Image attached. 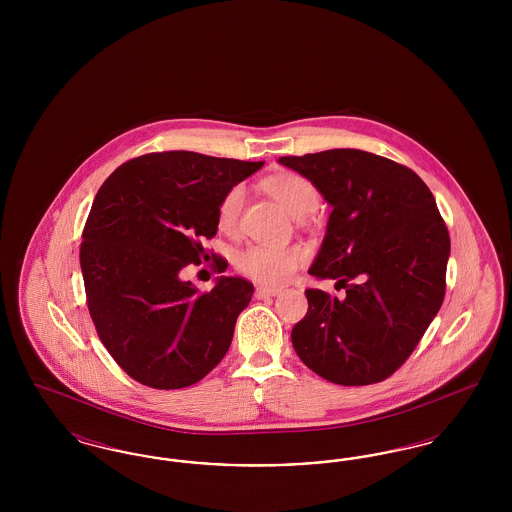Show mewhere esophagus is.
I'll use <instances>...</instances> for the list:
<instances>
[{
	"label": "esophagus",
	"mask_w": 512,
	"mask_h": 512,
	"mask_svg": "<svg viewBox=\"0 0 512 512\" xmlns=\"http://www.w3.org/2000/svg\"><path fill=\"white\" fill-rule=\"evenodd\" d=\"M282 288H268V286H257L255 288V297H274V295H280Z\"/></svg>",
	"instance_id": "34e87169"
}]
</instances>
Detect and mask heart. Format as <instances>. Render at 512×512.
<instances>
[{"mask_svg":"<svg viewBox=\"0 0 512 512\" xmlns=\"http://www.w3.org/2000/svg\"><path fill=\"white\" fill-rule=\"evenodd\" d=\"M265 190L292 215L293 219H305L317 211V188L301 174L280 172L268 176L265 180ZM244 199L245 188L242 184L228 188L226 194L220 197L217 207L219 230L230 234L238 228ZM307 257L309 253L303 245L278 247L253 244L238 253L236 267L240 268L245 276L261 284L280 286L292 278L293 272L307 261Z\"/></svg>","mask_w":512,"mask_h":512,"instance_id":"b5f03b06","label":"heart"}]
</instances>
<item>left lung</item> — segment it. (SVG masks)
I'll list each match as a JSON object with an SVG mask.
<instances>
[{"label":"left lung","mask_w":512,"mask_h":512,"mask_svg":"<svg viewBox=\"0 0 512 512\" xmlns=\"http://www.w3.org/2000/svg\"><path fill=\"white\" fill-rule=\"evenodd\" d=\"M332 205L309 274L338 280L345 299L305 290L309 311L292 330L299 359L340 386H368L403 365L445 295L447 226L422 178L361 149L280 157Z\"/></svg>","instance_id":"left-lung-1"}]
</instances>
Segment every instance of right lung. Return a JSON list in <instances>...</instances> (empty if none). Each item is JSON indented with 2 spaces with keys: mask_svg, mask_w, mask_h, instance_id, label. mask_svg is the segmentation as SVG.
<instances>
[{
  "mask_svg": "<svg viewBox=\"0 0 512 512\" xmlns=\"http://www.w3.org/2000/svg\"><path fill=\"white\" fill-rule=\"evenodd\" d=\"M263 165L163 151L126 161L101 184L80 244L86 303L99 340L136 382L188 388L226 355L253 284L220 276L201 293L180 270L205 257L220 197Z\"/></svg>",
  "mask_w": 512,
  "mask_h": 512,
  "instance_id": "add662e5",
  "label": "right lung"
}]
</instances>
